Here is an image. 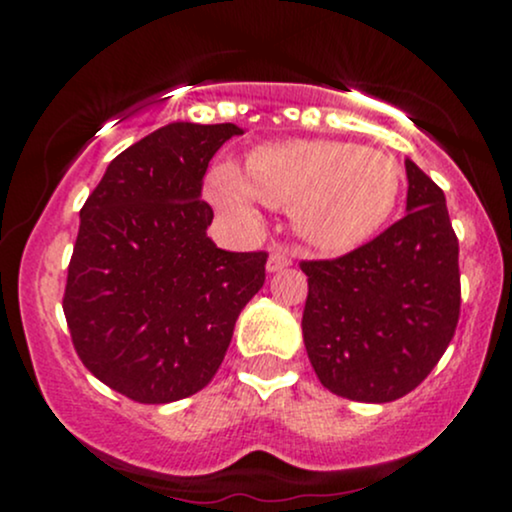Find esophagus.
Listing matches in <instances>:
<instances>
[{"instance_id": "esophagus-1", "label": "esophagus", "mask_w": 512, "mask_h": 512, "mask_svg": "<svg viewBox=\"0 0 512 512\" xmlns=\"http://www.w3.org/2000/svg\"><path fill=\"white\" fill-rule=\"evenodd\" d=\"M291 264V255L286 250H281V248H276V250H272L269 252V257H267V272L269 274H274V272H281V269H286Z\"/></svg>"}]
</instances>
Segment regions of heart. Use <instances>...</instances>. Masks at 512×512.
I'll return each instance as SVG.
<instances>
[{"mask_svg": "<svg viewBox=\"0 0 512 512\" xmlns=\"http://www.w3.org/2000/svg\"><path fill=\"white\" fill-rule=\"evenodd\" d=\"M211 202L233 219L257 221V202L291 211L298 233L325 252H346L385 226L402 192V166L370 146L289 139L209 170Z\"/></svg>", "mask_w": 512, "mask_h": 512, "instance_id": "b5f03b06", "label": "heart"}]
</instances>
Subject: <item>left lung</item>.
I'll return each mask as SVG.
<instances>
[{
  "label": "left lung",
  "instance_id": "8db88e82",
  "mask_svg": "<svg viewBox=\"0 0 512 512\" xmlns=\"http://www.w3.org/2000/svg\"><path fill=\"white\" fill-rule=\"evenodd\" d=\"M407 216L308 276L303 342L317 378L354 402H395L426 380L460 317L457 236L443 190L414 161Z\"/></svg>",
  "mask_w": 512,
  "mask_h": 512
}]
</instances>
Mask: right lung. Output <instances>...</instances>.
<instances>
[{"instance_id":"right-lung-1","label":"right lung","mask_w":512,"mask_h":512,"mask_svg":"<svg viewBox=\"0 0 512 512\" xmlns=\"http://www.w3.org/2000/svg\"><path fill=\"white\" fill-rule=\"evenodd\" d=\"M238 134L231 122L156 129L110 161L79 214L64 317L81 363L134 402L209 385L264 284L267 252H228L207 236L204 173Z\"/></svg>"}]
</instances>
